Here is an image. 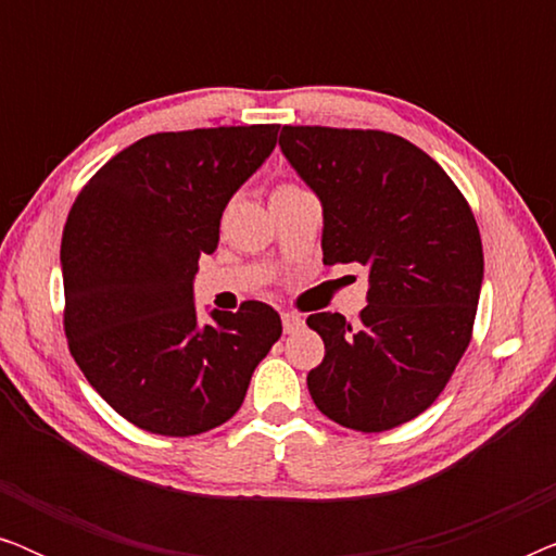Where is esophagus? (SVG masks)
Masks as SVG:
<instances>
[{"label":"esophagus","mask_w":556,"mask_h":556,"mask_svg":"<svg viewBox=\"0 0 556 556\" xmlns=\"http://www.w3.org/2000/svg\"><path fill=\"white\" fill-rule=\"evenodd\" d=\"M280 318H283V331H286V333L299 331L301 326H303V318H301L299 314H283Z\"/></svg>","instance_id":"esophagus-1"}]
</instances>
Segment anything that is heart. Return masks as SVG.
Wrapping results in <instances>:
<instances>
[{
    "instance_id": "obj_1",
    "label": "heart",
    "mask_w": 556,
    "mask_h": 556,
    "mask_svg": "<svg viewBox=\"0 0 556 556\" xmlns=\"http://www.w3.org/2000/svg\"><path fill=\"white\" fill-rule=\"evenodd\" d=\"M286 187H295V185H280V187H276V189H286Z\"/></svg>"
}]
</instances>
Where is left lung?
I'll return each mask as SVG.
<instances>
[{
	"mask_svg": "<svg viewBox=\"0 0 556 556\" xmlns=\"http://www.w3.org/2000/svg\"><path fill=\"white\" fill-rule=\"evenodd\" d=\"M280 149L324 207V263L369 268L359 321L311 314L326 354L308 392L329 420L384 432L445 390L473 337L483 245L435 159L375 128L283 126Z\"/></svg>",
	"mask_w": 556,
	"mask_h": 556,
	"instance_id": "obj_1",
	"label": "left lung"
}]
</instances>
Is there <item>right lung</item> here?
I'll list each match as a JSON object with an SVG mask.
<instances>
[{"label": "right lung", "mask_w": 556, "mask_h": 556, "mask_svg": "<svg viewBox=\"0 0 556 556\" xmlns=\"http://www.w3.org/2000/svg\"><path fill=\"white\" fill-rule=\"evenodd\" d=\"M276 139V124L143 136L75 197L60 245L67 346L136 428L189 438L227 422L283 333L261 301L200 324L192 295L227 202Z\"/></svg>", "instance_id": "obj_1"}]
</instances>
